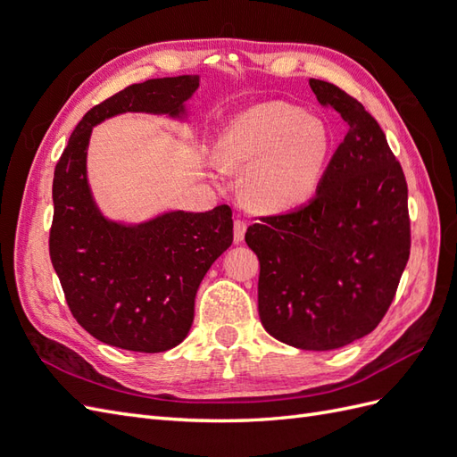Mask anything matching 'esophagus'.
<instances>
[{
  "instance_id": "esophagus-1",
  "label": "esophagus",
  "mask_w": 457,
  "mask_h": 457,
  "mask_svg": "<svg viewBox=\"0 0 457 457\" xmlns=\"http://www.w3.org/2000/svg\"><path fill=\"white\" fill-rule=\"evenodd\" d=\"M244 237H245V220L237 219L234 220V242L237 244L244 242Z\"/></svg>"
}]
</instances>
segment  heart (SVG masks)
<instances>
[{
    "mask_svg": "<svg viewBox=\"0 0 457 457\" xmlns=\"http://www.w3.org/2000/svg\"><path fill=\"white\" fill-rule=\"evenodd\" d=\"M329 152L328 129L314 116L286 103H265L234 118L217 145L227 170H247L245 202L262 213L305 204L322 181Z\"/></svg>",
    "mask_w": 457,
    "mask_h": 457,
    "instance_id": "b5f03b06",
    "label": "heart"
}]
</instances>
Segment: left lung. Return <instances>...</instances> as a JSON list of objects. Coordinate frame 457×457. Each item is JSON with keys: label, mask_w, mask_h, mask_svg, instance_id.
Here are the masks:
<instances>
[{"label": "left lung", "mask_w": 457, "mask_h": 457, "mask_svg": "<svg viewBox=\"0 0 457 457\" xmlns=\"http://www.w3.org/2000/svg\"><path fill=\"white\" fill-rule=\"evenodd\" d=\"M347 133L316 196L245 232L259 257V318L269 334L303 351H331L381 322L410 257L408 187L385 133L334 84L309 79Z\"/></svg>", "instance_id": "obj_1"}]
</instances>
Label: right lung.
I'll return each mask as SVG.
<instances>
[{
	"instance_id": "1",
	"label": "right lung",
	"mask_w": 457,
	"mask_h": 457,
	"mask_svg": "<svg viewBox=\"0 0 457 457\" xmlns=\"http://www.w3.org/2000/svg\"><path fill=\"white\" fill-rule=\"evenodd\" d=\"M200 76L146 79L81 118L53 177L49 253L78 324L106 345L135 353L177 347L195 320L205 272L232 244V212H163L143 223L108 219L87 179L91 131L108 118L148 112L187 120Z\"/></svg>"
}]
</instances>
